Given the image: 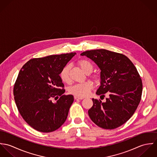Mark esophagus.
Wrapping results in <instances>:
<instances>
[{"instance_id": "1", "label": "esophagus", "mask_w": 157, "mask_h": 157, "mask_svg": "<svg viewBox=\"0 0 157 157\" xmlns=\"http://www.w3.org/2000/svg\"><path fill=\"white\" fill-rule=\"evenodd\" d=\"M74 98L75 100H82L84 98L83 97H78V96H74Z\"/></svg>"}]
</instances>
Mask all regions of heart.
Returning <instances> with one entry per match:
<instances>
[{
    "label": "heart",
    "mask_w": 157,
    "mask_h": 157,
    "mask_svg": "<svg viewBox=\"0 0 157 157\" xmlns=\"http://www.w3.org/2000/svg\"><path fill=\"white\" fill-rule=\"evenodd\" d=\"M79 67L87 74L90 73L93 70V65L91 62L87 60H80L78 63ZM69 66L66 65L62 68L60 73L61 80L67 83L69 82ZM92 88V84L90 82L75 84L69 88L70 94L80 97H86L90 94V90Z\"/></svg>",
    "instance_id": "b5f03b06"
}]
</instances>
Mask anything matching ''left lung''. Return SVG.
I'll return each instance as SVG.
<instances>
[{"label": "left lung", "instance_id": "8db88e82", "mask_svg": "<svg viewBox=\"0 0 157 157\" xmlns=\"http://www.w3.org/2000/svg\"><path fill=\"white\" fill-rule=\"evenodd\" d=\"M80 55L90 58L101 70L96 94H109L105 102L92 98L90 118L106 129L121 126L132 116L141 100L142 82L134 65L126 56L103 49L86 51Z\"/></svg>", "mask_w": 157, "mask_h": 157}]
</instances>
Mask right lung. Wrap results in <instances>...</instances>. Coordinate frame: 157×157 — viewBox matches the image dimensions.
<instances>
[{
  "label": "right lung",
  "mask_w": 157,
  "mask_h": 157,
  "mask_svg": "<svg viewBox=\"0 0 157 157\" xmlns=\"http://www.w3.org/2000/svg\"><path fill=\"white\" fill-rule=\"evenodd\" d=\"M75 54L33 59L20 70L14 86V100L23 118L33 129L51 132L66 121L74 97L63 95L65 90L60 73Z\"/></svg>",
  "instance_id": "add662e5"
}]
</instances>
